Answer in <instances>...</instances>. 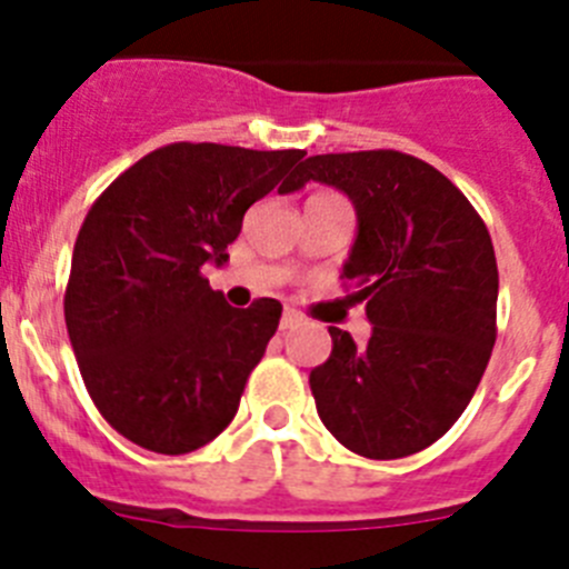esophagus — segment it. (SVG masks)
I'll list each match as a JSON object with an SVG mask.
<instances>
[{"label":"esophagus","mask_w":569,"mask_h":569,"mask_svg":"<svg viewBox=\"0 0 569 569\" xmlns=\"http://www.w3.org/2000/svg\"><path fill=\"white\" fill-rule=\"evenodd\" d=\"M296 325H301V313L293 308H284V313H281V330H290Z\"/></svg>","instance_id":"obj_1"}]
</instances>
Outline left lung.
I'll use <instances>...</instances> for the list:
<instances>
[{
  "label": "left lung",
  "mask_w": 569,
  "mask_h": 569,
  "mask_svg": "<svg viewBox=\"0 0 569 569\" xmlns=\"http://www.w3.org/2000/svg\"><path fill=\"white\" fill-rule=\"evenodd\" d=\"M345 190L359 236L345 288L365 301L373 336L356 347L330 328L333 350L310 370L316 410L365 459H405L459 421L496 345L499 268L487 224L433 164L401 150L310 156L296 184Z\"/></svg>",
  "instance_id": "obj_1"
}]
</instances>
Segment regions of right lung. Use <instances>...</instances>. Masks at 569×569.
Returning a JSON list of instances; mask_svg holds the SVG:
<instances>
[{
  "mask_svg": "<svg viewBox=\"0 0 569 569\" xmlns=\"http://www.w3.org/2000/svg\"><path fill=\"white\" fill-rule=\"evenodd\" d=\"M305 150L173 142L130 164L79 228L64 325L102 419L133 445L193 453L233 421L281 319L276 299L230 308L202 276L241 219L296 184Z\"/></svg>",
  "mask_w": 569,
  "mask_h": 569,
  "instance_id": "add662e5",
  "label": "right lung"
}]
</instances>
